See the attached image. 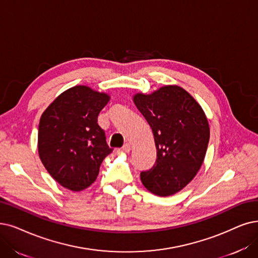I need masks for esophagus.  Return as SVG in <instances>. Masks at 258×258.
I'll use <instances>...</instances> for the list:
<instances>
[{"label": "esophagus", "mask_w": 258, "mask_h": 258, "mask_svg": "<svg viewBox=\"0 0 258 258\" xmlns=\"http://www.w3.org/2000/svg\"><path fill=\"white\" fill-rule=\"evenodd\" d=\"M122 151L123 152H129L130 150H131V145L129 143H126V144H123V146H122Z\"/></svg>", "instance_id": "esophagus-1"}]
</instances>
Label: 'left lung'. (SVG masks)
Instances as JSON below:
<instances>
[{
    "mask_svg": "<svg viewBox=\"0 0 258 258\" xmlns=\"http://www.w3.org/2000/svg\"><path fill=\"white\" fill-rule=\"evenodd\" d=\"M133 102L151 127L157 148L153 167L141 172L150 192L167 197L183 189L199 171L210 141L207 115L186 90L169 85Z\"/></svg>",
    "mask_w": 258,
    "mask_h": 258,
    "instance_id": "left-lung-1",
    "label": "left lung"
}]
</instances>
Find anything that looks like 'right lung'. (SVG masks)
I'll list each match as a JSON object with an SVG mask.
<instances>
[{"instance_id":"add662e5","label":"right lung","mask_w":258,"mask_h":258,"mask_svg":"<svg viewBox=\"0 0 258 258\" xmlns=\"http://www.w3.org/2000/svg\"><path fill=\"white\" fill-rule=\"evenodd\" d=\"M110 95L87 86L62 92L40 118L38 152L51 178L72 191L93 184L104 159L112 152L97 123Z\"/></svg>"}]
</instances>
